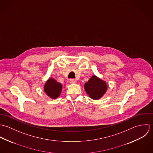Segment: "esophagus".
I'll return each mask as SVG.
<instances>
[{"label":"esophagus","mask_w":153,"mask_h":153,"mask_svg":"<svg viewBox=\"0 0 153 153\" xmlns=\"http://www.w3.org/2000/svg\"><path fill=\"white\" fill-rule=\"evenodd\" d=\"M70 82L71 83H75L76 82V80L74 79H71L70 80Z\"/></svg>","instance_id":"34e87169"}]
</instances>
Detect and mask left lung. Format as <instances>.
Returning <instances> with one entry per match:
<instances>
[{"label": "left lung", "instance_id": "1", "mask_svg": "<svg viewBox=\"0 0 153 153\" xmlns=\"http://www.w3.org/2000/svg\"><path fill=\"white\" fill-rule=\"evenodd\" d=\"M85 89L92 99L97 100L105 93L107 89V85L105 82L93 76L85 83Z\"/></svg>", "mask_w": 153, "mask_h": 153}]
</instances>
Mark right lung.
<instances>
[{"label":"right lung","mask_w":153,"mask_h":153,"mask_svg":"<svg viewBox=\"0 0 153 153\" xmlns=\"http://www.w3.org/2000/svg\"><path fill=\"white\" fill-rule=\"evenodd\" d=\"M62 85L53 79H50L44 86V91L48 96L56 99L59 96L61 92Z\"/></svg>","instance_id":"obj_1"}]
</instances>
